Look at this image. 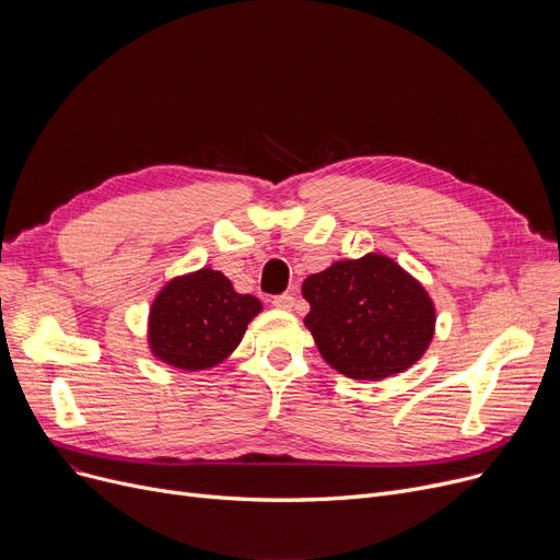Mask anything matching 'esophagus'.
I'll return each mask as SVG.
<instances>
[{"instance_id": "esophagus-1", "label": "esophagus", "mask_w": 560, "mask_h": 560, "mask_svg": "<svg viewBox=\"0 0 560 560\" xmlns=\"http://www.w3.org/2000/svg\"><path fill=\"white\" fill-rule=\"evenodd\" d=\"M272 304H275L277 308H281V311H290L292 304H295V298L288 295V292H283V295H277V298L272 300Z\"/></svg>"}]
</instances>
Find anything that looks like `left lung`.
<instances>
[{
    "mask_svg": "<svg viewBox=\"0 0 560 560\" xmlns=\"http://www.w3.org/2000/svg\"><path fill=\"white\" fill-rule=\"evenodd\" d=\"M302 295L304 325L322 359L349 378L381 381L422 359L435 308L427 290L395 260L368 254L311 275Z\"/></svg>",
    "mask_w": 560,
    "mask_h": 560,
    "instance_id": "1",
    "label": "left lung"
}]
</instances>
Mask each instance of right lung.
<instances>
[{
    "label": "right lung",
    "instance_id": "right-lung-1",
    "mask_svg": "<svg viewBox=\"0 0 560 560\" xmlns=\"http://www.w3.org/2000/svg\"><path fill=\"white\" fill-rule=\"evenodd\" d=\"M260 302L235 292L211 268L172 279L150 311L152 354L179 370L197 372L222 363L241 345Z\"/></svg>",
    "mask_w": 560,
    "mask_h": 560
}]
</instances>
